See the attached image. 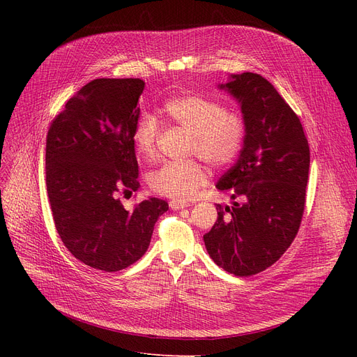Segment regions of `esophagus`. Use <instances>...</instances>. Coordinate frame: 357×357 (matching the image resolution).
Returning a JSON list of instances; mask_svg holds the SVG:
<instances>
[{
    "instance_id": "34e87169",
    "label": "esophagus",
    "mask_w": 357,
    "mask_h": 357,
    "mask_svg": "<svg viewBox=\"0 0 357 357\" xmlns=\"http://www.w3.org/2000/svg\"><path fill=\"white\" fill-rule=\"evenodd\" d=\"M169 207H171L172 210H182V208H185V207H190V204L185 202V201L172 199L171 202H169Z\"/></svg>"
}]
</instances>
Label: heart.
Instances as JSON below:
<instances>
[{
  "mask_svg": "<svg viewBox=\"0 0 357 357\" xmlns=\"http://www.w3.org/2000/svg\"><path fill=\"white\" fill-rule=\"evenodd\" d=\"M167 119L191 131L188 155L199 156L214 167L230 165L238 155L246 135L245 120L237 112L227 111L221 102L182 93L163 104ZM160 126L155 116L143 114L135 128L133 142L143 159H152ZM149 186L156 194L178 201L192 198L207 182V171L197 160L166 162L149 174Z\"/></svg>",
  "mask_w": 357,
  "mask_h": 357,
  "instance_id": "b5f03b06",
  "label": "heart"
}]
</instances>
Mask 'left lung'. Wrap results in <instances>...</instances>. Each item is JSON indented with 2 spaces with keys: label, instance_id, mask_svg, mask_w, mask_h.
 <instances>
[{
  "label": "left lung",
  "instance_id": "left-lung-1",
  "mask_svg": "<svg viewBox=\"0 0 357 357\" xmlns=\"http://www.w3.org/2000/svg\"><path fill=\"white\" fill-rule=\"evenodd\" d=\"M218 88L238 101L246 135L237 162L217 183L230 191L233 205L217 204V221L204 243L220 268L252 276L279 260L299 230L310 146L298 116L264 77L231 75Z\"/></svg>",
  "mask_w": 357,
  "mask_h": 357
}]
</instances>
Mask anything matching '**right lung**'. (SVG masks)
<instances>
[{"label": "right lung", "instance_id": "1", "mask_svg": "<svg viewBox=\"0 0 357 357\" xmlns=\"http://www.w3.org/2000/svg\"><path fill=\"white\" fill-rule=\"evenodd\" d=\"M139 78L93 79L56 116L46 139V186L54 227L86 266L117 272L147 250L155 224L169 210L149 198L127 211L119 198L139 190L133 135Z\"/></svg>", "mask_w": 357, "mask_h": 357}]
</instances>
